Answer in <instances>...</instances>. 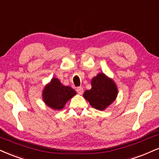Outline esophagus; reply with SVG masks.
Here are the masks:
<instances>
[{"instance_id": "1", "label": "esophagus", "mask_w": 159, "mask_h": 159, "mask_svg": "<svg viewBox=\"0 0 159 159\" xmlns=\"http://www.w3.org/2000/svg\"><path fill=\"white\" fill-rule=\"evenodd\" d=\"M76 91H77V93H78V94L81 95L82 93H84V89H83V87H77V89H76Z\"/></svg>"}]
</instances>
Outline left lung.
Masks as SVG:
<instances>
[{"label":"left lung","instance_id":"left-lung-1","mask_svg":"<svg viewBox=\"0 0 159 159\" xmlns=\"http://www.w3.org/2000/svg\"><path fill=\"white\" fill-rule=\"evenodd\" d=\"M92 88L86 90L84 98L89 101L93 107L104 110L116 100L118 88L113 80L101 72L91 81Z\"/></svg>","mask_w":159,"mask_h":159}]
</instances>
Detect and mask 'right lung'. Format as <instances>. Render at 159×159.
<instances>
[{
  "mask_svg": "<svg viewBox=\"0 0 159 159\" xmlns=\"http://www.w3.org/2000/svg\"><path fill=\"white\" fill-rule=\"evenodd\" d=\"M75 95L76 92L72 87L63 85L56 78H52L42 93L45 104L55 110L64 108L66 103Z\"/></svg>",
  "mask_w": 159,
  "mask_h": 159,
  "instance_id": "obj_1",
  "label": "right lung"
}]
</instances>
